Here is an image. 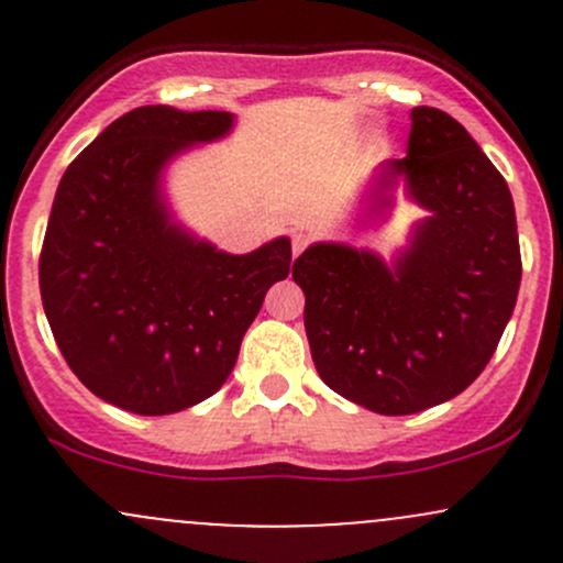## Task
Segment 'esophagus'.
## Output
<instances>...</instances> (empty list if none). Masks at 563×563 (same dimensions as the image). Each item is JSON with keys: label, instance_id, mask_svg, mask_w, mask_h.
I'll use <instances>...</instances> for the list:
<instances>
[{"label": "esophagus", "instance_id": "1", "mask_svg": "<svg viewBox=\"0 0 563 563\" xmlns=\"http://www.w3.org/2000/svg\"><path fill=\"white\" fill-rule=\"evenodd\" d=\"M305 247H308V234H302V231H297V234L291 236V253H294V258H297V255L302 253Z\"/></svg>", "mask_w": 563, "mask_h": 563}]
</instances>
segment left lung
<instances>
[{"label": "left lung", "instance_id": "left-lung-1", "mask_svg": "<svg viewBox=\"0 0 563 563\" xmlns=\"http://www.w3.org/2000/svg\"><path fill=\"white\" fill-rule=\"evenodd\" d=\"M397 181L428 218L391 264L316 242L291 272L321 382L387 417L424 411L474 384L512 318L523 272L512 192L450 113L413 108L408 155L382 166L365 223L387 214Z\"/></svg>", "mask_w": 563, "mask_h": 563}]
</instances>
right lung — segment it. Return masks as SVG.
Here are the masks:
<instances>
[{"label":"right lung","mask_w":563,"mask_h":563,"mask_svg":"<svg viewBox=\"0 0 563 563\" xmlns=\"http://www.w3.org/2000/svg\"><path fill=\"white\" fill-rule=\"evenodd\" d=\"M229 111L141 106L111 122L56 187L40 297L62 356L100 400L141 417L185 411L225 384L291 242L231 255L174 223L163 168L223 139Z\"/></svg>","instance_id":"right-lung-1"}]
</instances>
